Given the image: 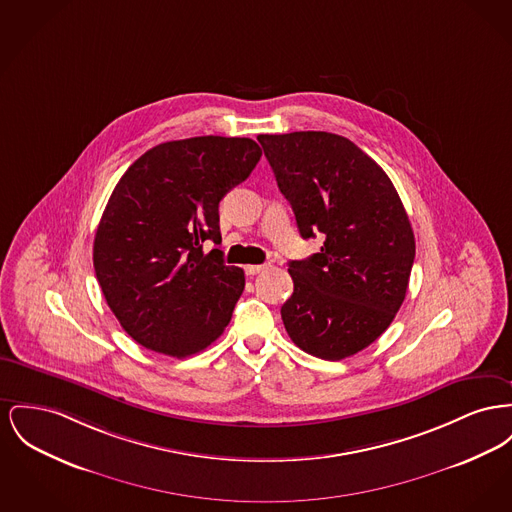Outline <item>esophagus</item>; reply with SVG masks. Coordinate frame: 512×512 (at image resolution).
<instances>
[{"label": "esophagus", "instance_id": "obj_1", "mask_svg": "<svg viewBox=\"0 0 512 512\" xmlns=\"http://www.w3.org/2000/svg\"><path fill=\"white\" fill-rule=\"evenodd\" d=\"M267 269H269L267 263L265 265H245V274L253 276V274H259V272L267 271Z\"/></svg>", "mask_w": 512, "mask_h": 512}]
</instances>
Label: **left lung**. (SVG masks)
<instances>
[{
    "mask_svg": "<svg viewBox=\"0 0 512 512\" xmlns=\"http://www.w3.org/2000/svg\"><path fill=\"white\" fill-rule=\"evenodd\" d=\"M301 238L323 234L309 259L290 261L294 294L282 305L292 342L321 360L375 342L406 298L416 241L383 168L350 139L327 131L257 137Z\"/></svg>",
    "mask_w": 512,
    "mask_h": 512,
    "instance_id": "8db88e82",
    "label": "left lung"
}]
</instances>
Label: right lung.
Returning a JSON list of instances; mask_svg holds the SVG:
<instances>
[{
  "label": "right lung",
  "mask_w": 512,
  "mask_h": 512,
  "mask_svg": "<svg viewBox=\"0 0 512 512\" xmlns=\"http://www.w3.org/2000/svg\"><path fill=\"white\" fill-rule=\"evenodd\" d=\"M247 137L152 147L121 176L102 212L92 263L108 307L141 346L193 356L224 332L245 276L224 265L218 203L261 158Z\"/></svg>",
  "instance_id": "add662e5"
}]
</instances>
